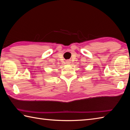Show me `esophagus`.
I'll return each instance as SVG.
<instances>
[{"label":"esophagus","mask_w":130,"mask_h":130,"mask_svg":"<svg viewBox=\"0 0 130 130\" xmlns=\"http://www.w3.org/2000/svg\"><path fill=\"white\" fill-rule=\"evenodd\" d=\"M67 63H68V64H70V61H67Z\"/></svg>","instance_id":"34e87169"}]
</instances>
